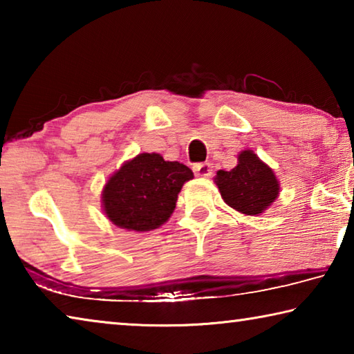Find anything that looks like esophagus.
<instances>
[{
    "label": "esophagus",
    "instance_id": "obj_1",
    "mask_svg": "<svg viewBox=\"0 0 354 354\" xmlns=\"http://www.w3.org/2000/svg\"><path fill=\"white\" fill-rule=\"evenodd\" d=\"M194 171H195L196 176L209 178L212 175V167H211V164H207V162H200V164L194 165Z\"/></svg>",
    "mask_w": 354,
    "mask_h": 354
}]
</instances>
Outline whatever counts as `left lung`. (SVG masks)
<instances>
[{
	"label": "left lung",
	"mask_w": 354,
	"mask_h": 354,
	"mask_svg": "<svg viewBox=\"0 0 354 354\" xmlns=\"http://www.w3.org/2000/svg\"><path fill=\"white\" fill-rule=\"evenodd\" d=\"M215 179L226 205L247 215L263 212L279 194L273 170L250 149L239 154V164L234 169L218 170Z\"/></svg>",
	"instance_id": "8db88e82"
}]
</instances>
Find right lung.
I'll list each match as a JSON object with an SVG mask.
<instances>
[{"instance_id": "add662e5", "label": "right lung", "mask_w": 354, "mask_h": 354, "mask_svg": "<svg viewBox=\"0 0 354 354\" xmlns=\"http://www.w3.org/2000/svg\"><path fill=\"white\" fill-rule=\"evenodd\" d=\"M194 178L187 165L142 153L123 164L103 190V207L113 225L129 231H151L164 225L176 207L183 184Z\"/></svg>"}]
</instances>
